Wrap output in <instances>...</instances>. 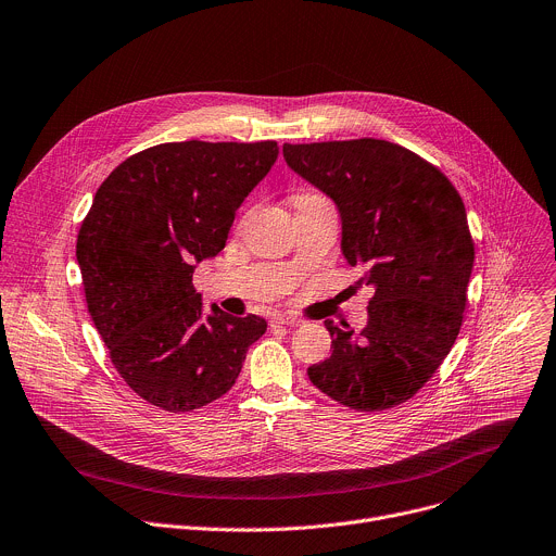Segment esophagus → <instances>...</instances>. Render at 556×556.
<instances>
[{"mask_svg": "<svg viewBox=\"0 0 556 556\" xmlns=\"http://www.w3.org/2000/svg\"><path fill=\"white\" fill-rule=\"evenodd\" d=\"M273 326H301V319H296L292 315H275Z\"/></svg>", "mask_w": 556, "mask_h": 556, "instance_id": "obj_1", "label": "esophagus"}]
</instances>
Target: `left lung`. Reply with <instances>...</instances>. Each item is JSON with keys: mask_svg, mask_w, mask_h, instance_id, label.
<instances>
[{"mask_svg": "<svg viewBox=\"0 0 556 556\" xmlns=\"http://www.w3.org/2000/svg\"><path fill=\"white\" fill-rule=\"evenodd\" d=\"M283 157L334 201L343 257L375 288L362 332L324 321L332 352L308 377L352 410L394 408L426 386L462 330L475 264L462 194L383 139L283 143Z\"/></svg>", "mask_w": 556, "mask_h": 556, "instance_id": "obj_1", "label": "left lung"}]
</instances>
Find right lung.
I'll return each instance as SVG.
<instances>
[{
    "instance_id": "obj_1",
    "label": "right lung",
    "mask_w": 556,
    "mask_h": 556,
    "mask_svg": "<svg viewBox=\"0 0 556 556\" xmlns=\"http://www.w3.org/2000/svg\"><path fill=\"white\" fill-rule=\"evenodd\" d=\"M277 155V141L160 143L94 192L77 235L88 313L128 388L162 410L224 396L268 328L217 306L204 317L192 273L224 250L237 208Z\"/></svg>"
}]
</instances>
